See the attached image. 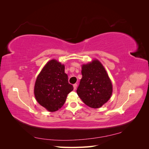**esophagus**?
Segmentation results:
<instances>
[{"label":"esophagus","mask_w":149,"mask_h":149,"mask_svg":"<svg viewBox=\"0 0 149 149\" xmlns=\"http://www.w3.org/2000/svg\"><path fill=\"white\" fill-rule=\"evenodd\" d=\"M73 88H74V89L75 90L76 89V88H77V84H73Z\"/></svg>","instance_id":"34e87169"}]
</instances>
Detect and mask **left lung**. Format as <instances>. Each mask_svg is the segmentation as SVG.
Listing matches in <instances>:
<instances>
[{
    "label": "left lung",
    "mask_w": 149,
    "mask_h": 149,
    "mask_svg": "<svg viewBox=\"0 0 149 149\" xmlns=\"http://www.w3.org/2000/svg\"><path fill=\"white\" fill-rule=\"evenodd\" d=\"M83 77L76 90L86 105L92 108L101 107L111 98L112 85L104 68L97 60L82 65Z\"/></svg>",
    "instance_id": "8db88e82"
}]
</instances>
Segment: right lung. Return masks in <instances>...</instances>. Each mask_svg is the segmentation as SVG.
<instances>
[{
    "label": "right lung",
    "mask_w": 149,
    "mask_h": 149,
    "mask_svg": "<svg viewBox=\"0 0 149 149\" xmlns=\"http://www.w3.org/2000/svg\"><path fill=\"white\" fill-rule=\"evenodd\" d=\"M73 90L65 73V65L56 60L49 61L36 79L34 94L36 100L49 112L63 106L67 95Z\"/></svg>",
    "instance_id": "add662e5"
}]
</instances>
